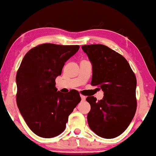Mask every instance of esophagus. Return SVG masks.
<instances>
[{"instance_id": "34e87169", "label": "esophagus", "mask_w": 156, "mask_h": 156, "mask_svg": "<svg viewBox=\"0 0 156 156\" xmlns=\"http://www.w3.org/2000/svg\"><path fill=\"white\" fill-rule=\"evenodd\" d=\"M80 97H81V99H82V101H85V100H86V97H84V96L81 95Z\"/></svg>"}]
</instances>
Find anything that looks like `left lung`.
<instances>
[{"mask_svg": "<svg viewBox=\"0 0 156 156\" xmlns=\"http://www.w3.org/2000/svg\"><path fill=\"white\" fill-rule=\"evenodd\" d=\"M92 65L91 84L100 87V101L88 97L91 105L87 115L89 126L99 136L116 138L123 133L136 111V78L122 55L104 44L82 46Z\"/></svg>", "mask_w": 156, "mask_h": 156, "instance_id": "left-lung-1", "label": "left lung"}]
</instances>
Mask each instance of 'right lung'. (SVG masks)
Segmentation results:
<instances>
[{
  "label": "right lung",
  "mask_w": 156,
  "mask_h": 156,
  "mask_svg": "<svg viewBox=\"0 0 156 156\" xmlns=\"http://www.w3.org/2000/svg\"><path fill=\"white\" fill-rule=\"evenodd\" d=\"M79 45L40 44L25 55L16 74V101L31 131L42 138H52L65 129L68 116L81 101L80 94L57 91L55 79Z\"/></svg>",
  "instance_id": "right-lung-1"
}]
</instances>
